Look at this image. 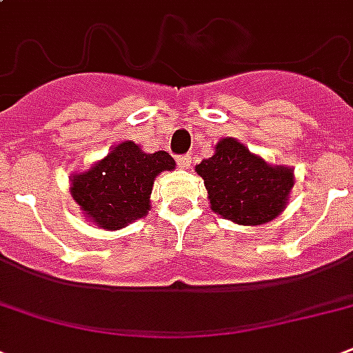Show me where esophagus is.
<instances>
[{"label": "esophagus", "mask_w": 353, "mask_h": 353, "mask_svg": "<svg viewBox=\"0 0 353 353\" xmlns=\"http://www.w3.org/2000/svg\"><path fill=\"white\" fill-rule=\"evenodd\" d=\"M177 165H179V168H190L192 166V157L190 155H181V157H177Z\"/></svg>", "instance_id": "obj_1"}]
</instances>
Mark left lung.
<instances>
[{
  "mask_svg": "<svg viewBox=\"0 0 353 353\" xmlns=\"http://www.w3.org/2000/svg\"><path fill=\"white\" fill-rule=\"evenodd\" d=\"M203 177L210 210L238 225H263L290 203L295 174L290 166L269 165L234 137H223L214 154L196 165Z\"/></svg>",
  "mask_w": 353,
  "mask_h": 353,
  "instance_id": "left-lung-1",
  "label": "left lung"
}]
</instances>
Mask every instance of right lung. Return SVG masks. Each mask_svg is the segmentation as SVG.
I'll use <instances>...</instances> for the list:
<instances>
[{
	"label": "right lung",
	"mask_w": 353,
	"mask_h": 353,
	"mask_svg": "<svg viewBox=\"0 0 353 353\" xmlns=\"http://www.w3.org/2000/svg\"><path fill=\"white\" fill-rule=\"evenodd\" d=\"M174 168L176 161L163 150L146 154L133 141H122L88 170L71 174L69 192L85 220L119 231L148 214L155 177Z\"/></svg>",
	"instance_id": "add662e5"
}]
</instances>
